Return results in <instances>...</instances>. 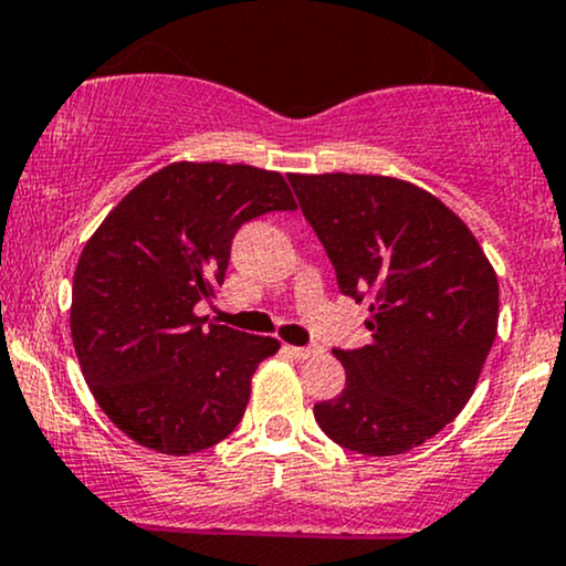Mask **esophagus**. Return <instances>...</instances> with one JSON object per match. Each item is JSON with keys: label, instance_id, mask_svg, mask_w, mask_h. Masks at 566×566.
Returning <instances> with one entry per match:
<instances>
[{"label": "esophagus", "instance_id": "esophagus-1", "mask_svg": "<svg viewBox=\"0 0 566 566\" xmlns=\"http://www.w3.org/2000/svg\"><path fill=\"white\" fill-rule=\"evenodd\" d=\"M284 348H287L290 356H292V358H297V360H305V358H311L313 353H316V350H313V348H297V345H284Z\"/></svg>", "mask_w": 566, "mask_h": 566}]
</instances>
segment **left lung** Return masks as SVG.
I'll list each match as a JSON object with an SVG mask.
<instances>
[{"instance_id":"8db88e82","label":"left lung","mask_w":566,"mask_h":566,"mask_svg":"<svg viewBox=\"0 0 566 566\" xmlns=\"http://www.w3.org/2000/svg\"><path fill=\"white\" fill-rule=\"evenodd\" d=\"M345 295L369 301L371 343L335 350L345 390L313 406L364 455L411 451L469 403L499 332V276L469 227L417 184L290 174Z\"/></svg>"}]
</instances>
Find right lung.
I'll use <instances>...</instances> for the list:
<instances>
[{
  "label": "right lung",
  "instance_id": "add662e5",
  "mask_svg": "<svg viewBox=\"0 0 566 566\" xmlns=\"http://www.w3.org/2000/svg\"><path fill=\"white\" fill-rule=\"evenodd\" d=\"M295 208L282 174L179 160L136 184L88 237L71 335L88 390L120 432L168 455L234 432L279 339L206 324L195 305L223 284L244 221Z\"/></svg>",
  "mask_w": 566,
  "mask_h": 566
}]
</instances>
